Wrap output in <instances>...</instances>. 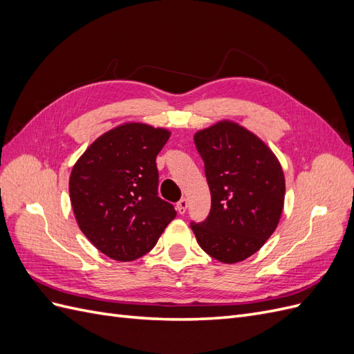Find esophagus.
Masks as SVG:
<instances>
[{
    "instance_id": "esophagus-1",
    "label": "esophagus",
    "mask_w": 354,
    "mask_h": 354,
    "mask_svg": "<svg viewBox=\"0 0 354 354\" xmlns=\"http://www.w3.org/2000/svg\"><path fill=\"white\" fill-rule=\"evenodd\" d=\"M187 199H180L178 202H177V211H178V214H185L186 212V209H187Z\"/></svg>"
}]
</instances>
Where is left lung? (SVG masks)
Returning a JSON list of instances; mask_svg holds the SVG:
<instances>
[{"label": "left lung", "mask_w": 354, "mask_h": 354, "mask_svg": "<svg viewBox=\"0 0 354 354\" xmlns=\"http://www.w3.org/2000/svg\"><path fill=\"white\" fill-rule=\"evenodd\" d=\"M211 192L208 218L190 227L212 259L233 264L259 251L279 224L285 176L279 159L248 128L221 120L196 131Z\"/></svg>", "instance_id": "left-lung-1"}]
</instances>
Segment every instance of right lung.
<instances>
[{"mask_svg":"<svg viewBox=\"0 0 354 354\" xmlns=\"http://www.w3.org/2000/svg\"><path fill=\"white\" fill-rule=\"evenodd\" d=\"M171 131L124 122L85 149L69 177L81 232L104 255L133 261L156 245L176 209L158 196L156 156Z\"/></svg>","mask_w":354,"mask_h":354,"instance_id":"obj_1","label":"right lung"}]
</instances>
